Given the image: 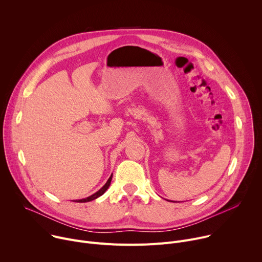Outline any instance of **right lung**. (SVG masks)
<instances>
[{"label": "right lung", "instance_id": "add662e5", "mask_svg": "<svg viewBox=\"0 0 262 262\" xmlns=\"http://www.w3.org/2000/svg\"><path fill=\"white\" fill-rule=\"evenodd\" d=\"M112 177H113V174H112L111 176H110V178L107 179V181L104 183V185L102 186V188L100 189V190H98L96 193H94L93 195H91V196H89V197H87V198H84V199H80V200H73L74 202H80V203H84V202H89V201H92V200H94V199H96V198H98V197H100L101 195H103L104 193H105V191L108 189V186H110V184H111V180H112Z\"/></svg>", "mask_w": 262, "mask_h": 262}]
</instances>
